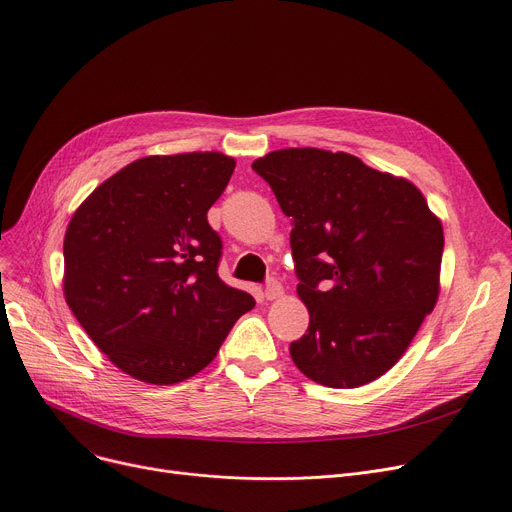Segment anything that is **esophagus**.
Listing matches in <instances>:
<instances>
[{
  "label": "esophagus",
  "instance_id": "34e87169",
  "mask_svg": "<svg viewBox=\"0 0 512 512\" xmlns=\"http://www.w3.org/2000/svg\"><path fill=\"white\" fill-rule=\"evenodd\" d=\"M284 294V286L278 282V280H267V284H265V299L267 301H276V299H280Z\"/></svg>",
  "mask_w": 512,
  "mask_h": 512
}]
</instances>
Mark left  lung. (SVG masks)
<instances>
[{"mask_svg": "<svg viewBox=\"0 0 512 512\" xmlns=\"http://www.w3.org/2000/svg\"><path fill=\"white\" fill-rule=\"evenodd\" d=\"M292 220L309 328L290 357L309 380L359 388L405 355L440 294L444 230L419 188L351 153L278 149L253 161Z\"/></svg>", "mask_w": 512, "mask_h": 512, "instance_id": "8db88e82", "label": "left lung"}]
</instances>
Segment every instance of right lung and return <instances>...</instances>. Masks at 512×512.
<instances>
[{"label":"right lung","mask_w":512,"mask_h":512,"mask_svg":"<svg viewBox=\"0 0 512 512\" xmlns=\"http://www.w3.org/2000/svg\"><path fill=\"white\" fill-rule=\"evenodd\" d=\"M236 168L193 151L132 161L80 203L64 236V297L99 351L130 378L170 386L218 355L251 294L218 276L207 222Z\"/></svg>","instance_id":"add662e5"}]
</instances>
